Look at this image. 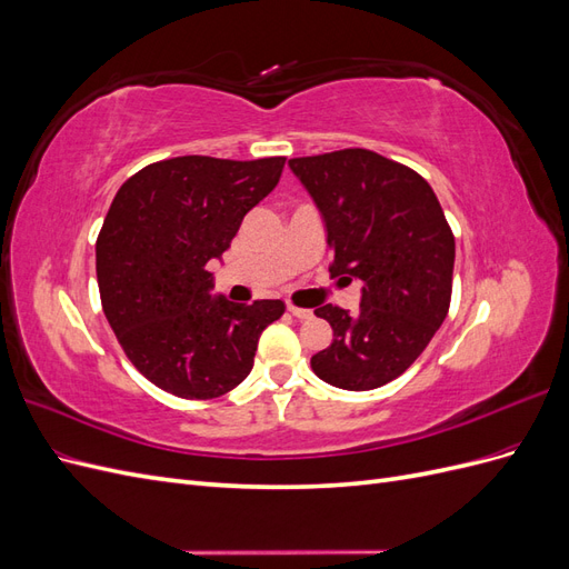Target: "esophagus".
Instances as JSON below:
<instances>
[{
	"label": "esophagus",
	"mask_w": 569,
	"mask_h": 569,
	"mask_svg": "<svg viewBox=\"0 0 569 569\" xmlns=\"http://www.w3.org/2000/svg\"><path fill=\"white\" fill-rule=\"evenodd\" d=\"M287 308H289V313L295 316V318H299V320H308V318H313V311H311V308H299V306H295V303H289Z\"/></svg>",
	"instance_id": "obj_1"
}]
</instances>
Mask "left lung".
I'll use <instances>...</instances> for the list:
<instances>
[{"mask_svg": "<svg viewBox=\"0 0 569 569\" xmlns=\"http://www.w3.org/2000/svg\"><path fill=\"white\" fill-rule=\"evenodd\" d=\"M325 220L332 274L363 282L356 313L325 303L335 339L311 358L322 382L368 391L403 375L451 306L456 239L429 182L370 149L289 159Z\"/></svg>", "mask_w": 569, "mask_h": 569, "instance_id": "left-lung-1", "label": "left lung"}]
</instances>
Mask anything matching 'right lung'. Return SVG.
I'll use <instances>...</instances> for the list:
<instances>
[{
	"label": "right lung",
	"instance_id": "right-lung-1",
	"mask_svg": "<svg viewBox=\"0 0 569 569\" xmlns=\"http://www.w3.org/2000/svg\"><path fill=\"white\" fill-rule=\"evenodd\" d=\"M284 157H178L120 184L97 237L101 308L130 363L180 399H218L253 368L280 299L211 297V258L280 182Z\"/></svg>",
	"mask_w": 569,
	"mask_h": 569
}]
</instances>
